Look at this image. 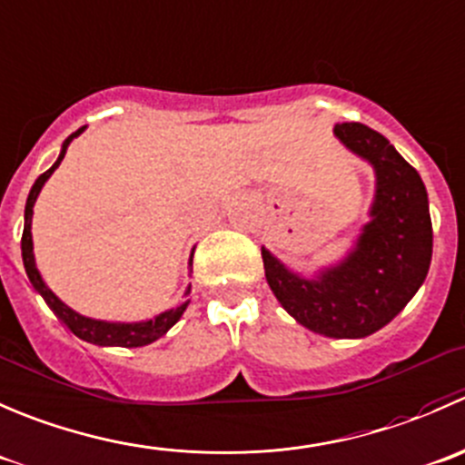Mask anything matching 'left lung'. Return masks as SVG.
<instances>
[{
    "mask_svg": "<svg viewBox=\"0 0 465 465\" xmlns=\"http://www.w3.org/2000/svg\"><path fill=\"white\" fill-rule=\"evenodd\" d=\"M334 135L375 169L371 222L339 264L314 278L289 271L262 248L266 282L280 305L307 330L332 339L378 332L425 282L431 262L427 190L416 169L382 133L366 124H337Z\"/></svg>",
    "mask_w": 465,
    "mask_h": 465,
    "instance_id": "left-lung-1",
    "label": "left lung"
}]
</instances>
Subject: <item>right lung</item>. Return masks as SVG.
I'll use <instances>...</instances> for the list:
<instances>
[{
    "mask_svg": "<svg viewBox=\"0 0 465 465\" xmlns=\"http://www.w3.org/2000/svg\"><path fill=\"white\" fill-rule=\"evenodd\" d=\"M83 131H85V126L78 128L76 133H72V135L63 142L61 155H58L56 163H54L47 172L40 173L38 181L34 183V187H31V192H29V199H26V208H25V232H22V260H25L26 275H29V280H31V284H34L35 292H38L40 296L45 298V302L52 307L54 314H56L58 319H61L63 323L70 328V332H74L78 339H83V341L94 343V346H122V348L149 346V343H153L155 339H160L163 334H167V330L172 328V325L178 323V319H181L183 312L187 310L190 301H185L183 305L173 307V310L163 312V314H158L155 319L140 321V323H110V321L87 319V316H81L78 312L72 310V307H67L65 302H63L61 298H58L56 293H54L52 289L45 284L43 275H40L38 266H35L34 239H31V217H34L35 199H38L40 190H43V185L47 183V178L56 172L58 164H61V160L65 158V151H67V146H70V142L74 140L76 135H81ZM192 255H194V252H192ZM190 266H192V257H190ZM185 296H190V287H187Z\"/></svg>",
    "mask_w": 465,
    "mask_h": 465,
    "instance_id": "obj_1",
    "label": "right lung"
}]
</instances>
